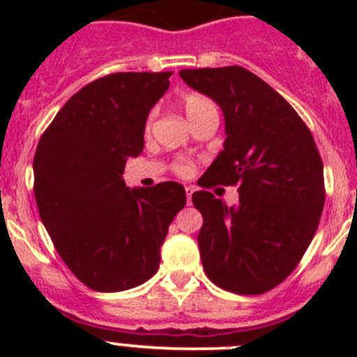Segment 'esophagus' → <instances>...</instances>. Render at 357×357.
Returning a JSON list of instances; mask_svg holds the SVG:
<instances>
[{
  "mask_svg": "<svg viewBox=\"0 0 357 357\" xmlns=\"http://www.w3.org/2000/svg\"><path fill=\"white\" fill-rule=\"evenodd\" d=\"M195 191H197V189H195V185H188V188H185V197H188V204H191V197H193Z\"/></svg>",
  "mask_w": 357,
  "mask_h": 357,
  "instance_id": "1",
  "label": "esophagus"
}]
</instances>
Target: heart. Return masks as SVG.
I'll list each match as a JSON object with an SVG mask.
<instances>
[{
    "instance_id": "b5f03b06",
    "label": "heart",
    "mask_w": 357,
    "mask_h": 357,
    "mask_svg": "<svg viewBox=\"0 0 357 357\" xmlns=\"http://www.w3.org/2000/svg\"><path fill=\"white\" fill-rule=\"evenodd\" d=\"M182 109H184L185 116H188L189 123H191L193 127L198 125V123L206 121V119L218 118L216 103H214L209 96H206V94H185V96L182 98ZM189 169H191V164H189L188 160H176L175 172L178 173V175H188Z\"/></svg>"
}]
</instances>
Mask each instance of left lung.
I'll return each instance as SVG.
<instances>
[{
  "instance_id": "1",
  "label": "left lung",
  "mask_w": 357,
  "mask_h": 357,
  "mask_svg": "<svg viewBox=\"0 0 357 357\" xmlns=\"http://www.w3.org/2000/svg\"><path fill=\"white\" fill-rule=\"evenodd\" d=\"M181 77L213 98L225 118L223 150L200 184H239L232 207L209 191L193 193L204 216V270L227 291H270L302 259L324 209V162L313 135L284 98L248 69H182Z\"/></svg>"
}]
</instances>
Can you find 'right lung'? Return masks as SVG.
<instances>
[{
    "mask_svg": "<svg viewBox=\"0 0 357 357\" xmlns=\"http://www.w3.org/2000/svg\"><path fill=\"white\" fill-rule=\"evenodd\" d=\"M172 73H114L56 112L37 144L33 193L56 252L85 286L114 293L159 270L160 247L185 206L176 182L127 188L125 164L144 146L151 107Z\"/></svg>",
    "mask_w": 357,
    "mask_h": 357,
    "instance_id": "1",
    "label": "right lung"
}]
</instances>
